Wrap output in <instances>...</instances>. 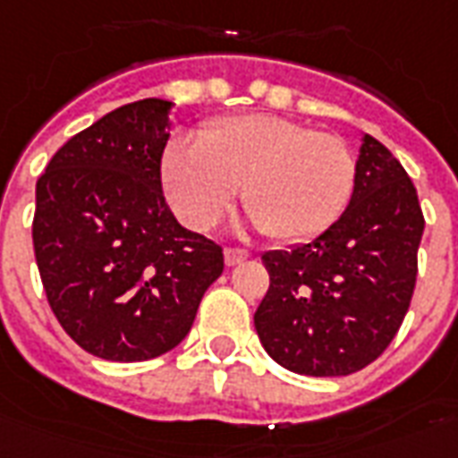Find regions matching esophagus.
<instances>
[{
    "instance_id": "esophagus-1",
    "label": "esophagus",
    "mask_w": 458,
    "mask_h": 458,
    "mask_svg": "<svg viewBox=\"0 0 458 458\" xmlns=\"http://www.w3.org/2000/svg\"><path fill=\"white\" fill-rule=\"evenodd\" d=\"M249 259V251H243V249H225V261L226 266H236V263H242Z\"/></svg>"
}]
</instances>
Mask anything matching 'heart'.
Instances as JSON below:
<instances>
[{"label": "heart", "instance_id": "1", "mask_svg": "<svg viewBox=\"0 0 458 458\" xmlns=\"http://www.w3.org/2000/svg\"><path fill=\"white\" fill-rule=\"evenodd\" d=\"M173 212L205 229L242 188L243 209L268 239L307 242L335 225L349 205L356 158L344 139L273 114L229 116L199 143L175 139L160 160Z\"/></svg>", "mask_w": 458, "mask_h": 458}]
</instances>
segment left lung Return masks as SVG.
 Segmentation results:
<instances>
[{
    "instance_id": "1",
    "label": "left lung",
    "mask_w": 458,
    "mask_h": 458,
    "mask_svg": "<svg viewBox=\"0 0 458 458\" xmlns=\"http://www.w3.org/2000/svg\"><path fill=\"white\" fill-rule=\"evenodd\" d=\"M425 216L400 160L363 133L349 207L312 242L263 253L270 288L253 315L263 349L300 376L376 361L412 300Z\"/></svg>"
}]
</instances>
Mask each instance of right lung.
Listing matches in <instances>:
<instances>
[{"label": "right lung", "mask_w": 458, "mask_h": 458, "mask_svg": "<svg viewBox=\"0 0 458 458\" xmlns=\"http://www.w3.org/2000/svg\"><path fill=\"white\" fill-rule=\"evenodd\" d=\"M165 99H139L75 133L36 182L33 251L60 327L105 361L175 349L225 270L215 242L180 226L160 188Z\"/></svg>", "instance_id": "obj_1"}]
</instances>
